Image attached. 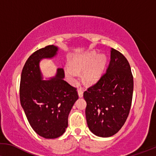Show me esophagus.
Returning a JSON list of instances; mask_svg holds the SVG:
<instances>
[{
    "label": "esophagus",
    "instance_id": "34e87169",
    "mask_svg": "<svg viewBox=\"0 0 156 156\" xmlns=\"http://www.w3.org/2000/svg\"><path fill=\"white\" fill-rule=\"evenodd\" d=\"M78 93L79 98H82L83 96V90L82 88H78Z\"/></svg>",
    "mask_w": 156,
    "mask_h": 156
}]
</instances>
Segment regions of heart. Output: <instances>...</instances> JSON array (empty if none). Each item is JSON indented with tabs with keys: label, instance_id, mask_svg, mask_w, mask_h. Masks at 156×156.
<instances>
[{
	"label": "heart",
	"instance_id": "obj_1",
	"mask_svg": "<svg viewBox=\"0 0 156 156\" xmlns=\"http://www.w3.org/2000/svg\"><path fill=\"white\" fill-rule=\"evenodd\" d=\"M106 64V57L98 54L89 53L76 57L70 61V65L64 68L66 76L71 83H75L78 73L83 72V79L88 84H93L99 80Z\"/></svg>",
	"mask_w": 156,
	"mask_h": 156
}]
</instances>
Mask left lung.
<instances>
[{
    "mask_svg": "<svg viewBox=\"0 0 156 156\" xmlns=\"http://www.w3.org/2000/svg\"><path fill=\"white\" fill-rule=\"evenodd\" d=\"M133 90V79L128 61L112 48L106 72L83 93L87 102V124L94 134L109 137L121 129L130 112Z\"/></svg>",
    "mask_w": 156,
    "mask_h": 156,
    "instance_id": "left-lung-1",
    "label": "left lung"
}]
</instances>
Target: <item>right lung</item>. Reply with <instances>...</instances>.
Instances as JSON below:
<instances>
[{"mask_svg": "<svg viewBox=\"0 0 156 156\" xmlns=\"http://www.w3.org/2000/svg\"><path fill=\"white\" fill-rule=\"evenodd\" d=\"M58 50L54 45L37 50L28 58L21 73L22 107L33 130L45 139H56L65 132L70 112L78 99L76 87L63 80V69H57L54 77L42 80L39 62L53 58Z\"/></svg>", "mask_w": 156, "mask_h": 156, "instance_id": "obj_1", "label": "right lung"}]
</instances>
